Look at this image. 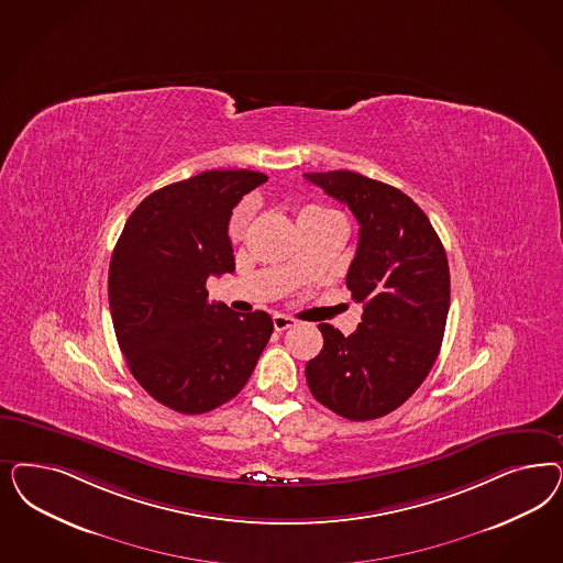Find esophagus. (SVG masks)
<instances>
[{"label": "esophagus", "mask_w": 563, "mask_h": 563, "mask_svg": "<svg viewBox=\"0 0 563 563\" xmlns=\"http://www.w3.org/2000/svg\"><path fill=\"white\" fill-rule=\"evenodd\" d=\"M296 321L291 319V317H286V314H273V327H275V331H286V329H290Z\"/></svg>", "instance_id": "1"}]
</instances>
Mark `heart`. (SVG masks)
Here are the masks:
<instances>
[{
  "instance_id": "1",
  "label": "heart",
  "mask_w": 563,
  "mask_h": 563,
  "mask_svg": "<svg viewBox=\"0 0 563 563\" xmlns=\"http://www.w3.org/2000/svg\"><path fill=\"white\" fill-rule=\"evenodd\" d=\"M302 216H340V213H335L333 209L310 205V207L302 211ZM251 219H253V205L251 202H242L236 211H234L232 221H230V236L234 238V240L244 236L246 230H249Z\"/></svg>"
}]
</instances>
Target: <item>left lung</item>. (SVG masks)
Returning <instances> with one entry per match:
<instances>
[{"label": "left lung", "mask_w": 563, "mask_h": 563, "mask_svg": "<svg viewBox=\"0 0 563 563\" xmlns=\"http://www.w3.org/2000/svg\"><path fill=\"white\" fill-rule=\"evenodd\" d=\"M358 221L345 286L363 302L354 333L319 325L323 350L307 364L310 394L347 420L394 412L433 368L450 310L441 240L415 200L356 172L305 174Z\"/></svg>", "instance_id": "8db88e82"}]
</instances>
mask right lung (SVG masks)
Returning <instances> with one entry per match:
<instances>
[{
	"instance_id": "obj_1",
	"label": "right lung",
	"mask_w": 563,
	"mask_h": 563,
	"mask_svg": "<svg viewBox=\"0 0 563 563\" xmlns=\"http://www.w3.org/2000/svg\"><path fill=\"white\" fill-rule=\"evenodd\" d=\"M267 181L211 169L148 195L128 218L109 263L111 321L128 368L151 398L180 415L240 394L273 333L265 310L209 302V275L236 269L228 225L244 195Z\"/></svg>"
}]
</instances>
